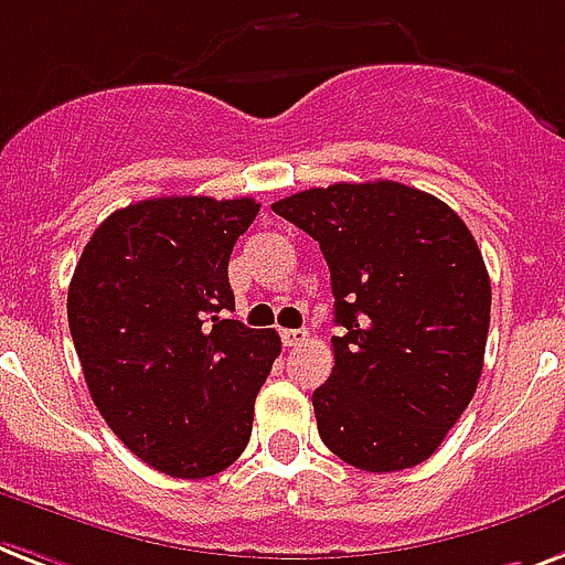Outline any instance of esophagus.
I'll return each mask as SVG.
<instances>
[{"label":"esophagus","mask_w":565,"mask_h":565,"mask_svg":"<svg viewBox=\"0 0 565 565\" xmlns=\"http://www.w3.org/2000/svg\"><path fill=\"white\" fill-rule=\"evenodd\" d=\"M282 344L286 347L309 344V332H306V329H282Z\"/></svg>","instance_id":"esophagus-1"}]
</instances>
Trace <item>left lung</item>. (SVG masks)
<instances>
[{"mask_svg": "<svg viewBox=\"0 0 565 565\" xmlns=\"http://www.w3.org/2000/svg\"><path fill=\"white\" fill-rule=\"evenodd\" d=\"M274 212L320 245L344 329L311 394L320 440L364 472L417 467L484 367L490 277L476 238L444 201L394 180L306 189Z\"/></svg>", "mask_w": 565, "mask_h": 565, "instance_id": "obj_1", "label": "left lung"}]
</instances>
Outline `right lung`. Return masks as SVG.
<instances>
[{
    "label": "right lung",
    "instance_id": "add662e5",
    "mask_svg": "<svg viewBox=\"0 0 565 565\" xmlns=\"http://www.w3.org/2000/svg\"><path fill=\"white\" fill-rule=\"evenodd\" d=\"M254 198H151L104 218L66 297L89 396L148 467L206 478L245 452L279 355L274 329L230 320L227 265Z\"/></svg>",
    "mask_w": 565,
    "mask_h": 565
}]
</instances>
